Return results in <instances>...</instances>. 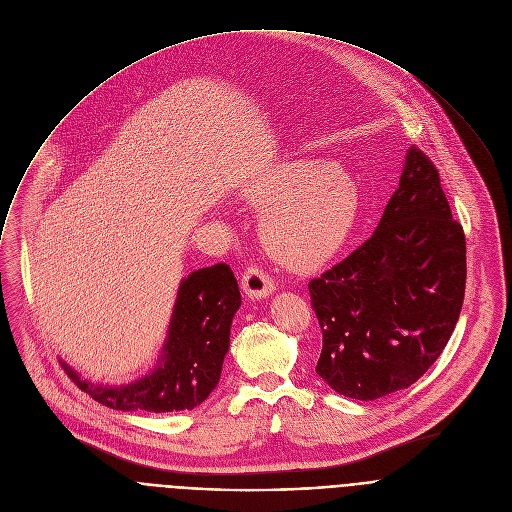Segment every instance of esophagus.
Listing matches in <instances>:
<instances>
[{
  "mask_svg": "<svg viewBox=\"0 0 512 512\" xmlns=\"http://www.w3.org/2000/svg\"><path fill=\"white\" fill-rule=\"evenodd\" d=\"M241 289L245 291L247 298L261 300V298H267L271 294V291L275 289V283H273V279L261 267L251 265L243 273Z\"/></svg>",
  "mask_w": 512,
  "mask_h": 512,
  "instance_id": "esophagus-1",
  "label": "esophagus"
}]
</instances>
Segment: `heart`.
<instances>
[{"label": "heart", "mask_w": 512, "mask_h": 512, "mask_svg": "<svg viewBox=\"0 0 512 512\" xmlns=\"http://www.w3.org/2000/svg\"><path fill=\"white\" fill-rule=\"evenodd\" d=\"M263 210L261 237L285 267L312 271L332 261L348 243L360 216V190L330 160L285 162L249 190Z\"/></svg>", "instance_id": "1"}]
</instances>
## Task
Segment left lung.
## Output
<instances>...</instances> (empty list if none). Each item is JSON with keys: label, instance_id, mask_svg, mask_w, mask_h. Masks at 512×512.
<instances>
[{"label": "left lung", "instance_id": "obj_1", "mask_svg": "<svg viewBox=\"0 0 512 512\" xmlns=\"http://www.w3.org/2000/svg\"><path fill=\"white\" fill-rule=\"evenodd\" d=\"M308 289L322 330L316 373L344 397L407 389L442 354L464 302L466 237L419 148L375 235Z\"/></svg>", "mask_w": 512, "mask_h": 512}]
</instances>
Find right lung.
Wrapping results in <instances>:
<instances>
[{"label":"right lung","mask_w":512,"mask_h":512,"mask_svg":"<svg viewBox=\"0 0 512 512\" xmlns=\"http://www.w3.org/2000/svg\"><path fill=\"white\" fill-rule=\"evenodd\" d=\"M241 291L227 263H216L182 279L168 338L158 367L143 379L123 385H91L62 364L77 387L117 411H184L200 405L218 385L229 350L233 316Z\"/></svg>","instance_id":"obj_1"}]
</instances>
